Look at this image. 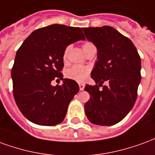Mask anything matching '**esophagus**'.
<instances>
[{
	"mask_svg": "<svg viewBox=\"0 0 155 155\" xmlns=\"http://www.w3.org/2000/svg\"><path fill=\"white\" fill-rule=\"evenodd\" d=\"M84 87H85V85L83 83H79V89L80 90H83Z\"/></svg>",
	"mask_w": 155,
	"mask_h": 155,
	"instance_id": "obj_1",
	"label": "esophagus"
}]
</instances>
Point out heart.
<instances>
[{"label": "heart", "mask_w": 155, "mask_h": 155, "mask_svg": "<svg viewBox=\"0 0 155 155\" xmlns=\"http://www.w3.org/2000/svg\"><path fill=\"white\" fill-rule=\"evenodd\" d=\"M71 48H72L71 45H68L65 48V49H64V54H63V58H64V61H66L68 59V54H69L70 50H71ZM82 48L84 49V51L87 52L88 51L89 49L96 48V47H95L93 43L87 41L83 44ZM90 73H91V68L89 67L75 65V66H73L71 68H69L67 71L66 75L68 78L75 80L77 82H83V81H85L86 79L88 78Z\"/></svg>", "instance_id": "b5f03b06"}]
</instances>
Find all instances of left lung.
<instances>
[{
	"label": "left lung",
	"instance_id": "left-lung-1",
	"mask_svg": "<svg viewBox=\"0 0 155 155\" xmlns=\"http://www.w3.org/2000/svg\"><path fill=\"white\" fill-rule=\"evenodd\" d=\"M82 30L97 48V61L91 73L97 84L84 88L90 94L85 104L86 116L95 125H115L135 103L141 80L140 57L131 40L112 27ZM104 82L107 85H102Z\"/></svg>",
	"mask_w": 155,
	"mask_h": 155
}]
</instances>
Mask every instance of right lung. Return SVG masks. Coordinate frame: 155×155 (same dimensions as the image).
<instances>
[{
	"label": "right lung",
	"mask_w": 155,
	"mask_h": 155,
	"mask_svg": "<svg viewBox=\"0 0 155 155\" xmlns=\"http://www.w3.org/2000/svg\"><path fill=\"white\" fill-rule=\"evenodd\" d=\"M81 29L58 24L39 28L16 52L11 69L13 94L18 108L31 122L55 125L65 118L79 87L74 80L63 78V54L68 45L85 39ZM54 78L63 79V85L52 86Z\"/></svg>",
	"instance_id": "add662e5"
}]
</instances>
